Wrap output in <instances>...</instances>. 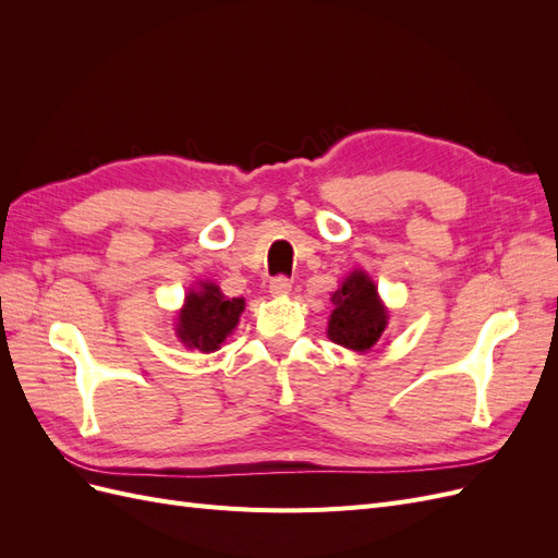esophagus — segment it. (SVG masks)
Segmentation results:
<instances>
[{"mask_svg":"<svg viewBox=\"0 0 558 558\" xmlns=\"http://www.w3.org/2000/svg\"><path fill=\"white\" fill-rule=\"evenodd\" d=\"M269 291H272L275 295H286V293L291 291V279L286 277V275L275 277L272 281H269Z\"/></svg>","mask_w":558,"mask_h":558,"instance_id":"esophagus-1","label":"esophagus"}]
</instances>
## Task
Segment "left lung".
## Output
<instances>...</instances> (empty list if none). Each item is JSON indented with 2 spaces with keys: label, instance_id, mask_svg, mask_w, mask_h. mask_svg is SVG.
<instances>
[{
  "label": "left lung",
  "instance_id": "left-lung-1",
  "mask_svg": "<svg viewBox=\"0 0 558 558\" xmlns=\"http://www.w3.org/2000/svg\"><path fill=\"white\" fill-rule=\"evenodd\" d=\"M332 302L335 310L328 324L332 342L353 351H367L379 340L388 316L377 298L375 283L365 272H353L332 295Z\"/></svg>",
  "mask_w": 558,
  "mask_h": 558
}]
</instances>
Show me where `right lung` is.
I'll return each mask as SVG.
<instances>
[{"label":"right lung","mask_w":558,"mask_h":558,"mask_svg":"<svg viewBox=\"0 0 558 558\" xmlns=\"http://www.w3.org/2000/svg\"><path fill=\"white\" fill-rule=\"evenodd\" d=\"M244 312V300H226L214 283H202L199 293L185 298V307L179 314V337L185 347L197 351H216L238 326Z\"/></svg>","instance_id":"obj_1"}]
</instances>
